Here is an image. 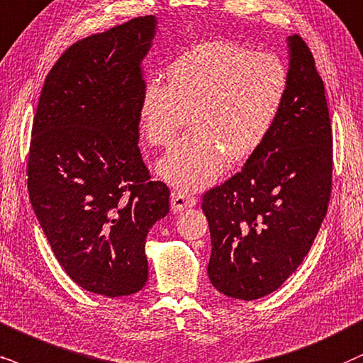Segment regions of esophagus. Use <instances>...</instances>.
<instances>
[{
  "mask_svg": "<svg viewBox=\"0 0 363 363\" xmlns=\"http://www.w3.org/2000/svg\"><path fill=\"white\" fill-rule=\"evenodd\" d=\"M196 204V197L184 191H172L171 192V208L174 213H181L186 208H192Z\"/></svg>",
  "mask_w": 363,
  "mask_h": 363,
  "instance_id": "1",
  "label": "esophagus"
}]
</instances>
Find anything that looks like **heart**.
<instances>
[{
	"instance_id": "b5f03b06",
	"label": "heart",
	"mask_w": 363,
	"mask_h": 363,
	"mask_svg": "<svg viewBox=\"0 0 363 363\" xmlns=\"http://www.w3.org/2000/svg\"><path fill=\"white\" fill-rule=\"evenodd\" d=\"M167 85L145 84L139 123L155 149H171L191 121L192 132L159 164L157 171L184 191L209 186L224 159H250L281 112L288 72L273 53H253L229 41H206L174 60Z\"/></svg>"
}]
</instances>
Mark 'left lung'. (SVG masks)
<instances>
[{"label":"left lung","mask_w":363,"mask_h":363,"mask_svg":"<svg viewBox=\"0 0 363 363\" xmlns=\"http://www.w3.org/2000/svg\"><path fill=\"white\" fill-rule=\"evenodd\" d=\"M288 90L264 144L240 172L203 196L208 274L218 291L256 300L303 263L332 192V125L310 48L288 36Z\"/></svg>","instance_id":"1"}]
</instances>
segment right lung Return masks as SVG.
I'll return each instance as SVG.
<instances>
[{
	"label": "right lung",
	"mask_w": 363,
	"mask_h": 363,
	"mask_svg": "<svg viewBox=\"0 0 363 363\" xmlns=\"http://www.w3.org/2000/svg\"><path fill=\"white\" fill-rule=\"evenodd\" d=\"M155 28V16H139L73 43L45 79L31 128L40 226L68 277L108 298L145 286V238L169 213V187L150 181L137 145Z\"/></svg>",
	"instance_id": "obj_1"
}]
</instances>
